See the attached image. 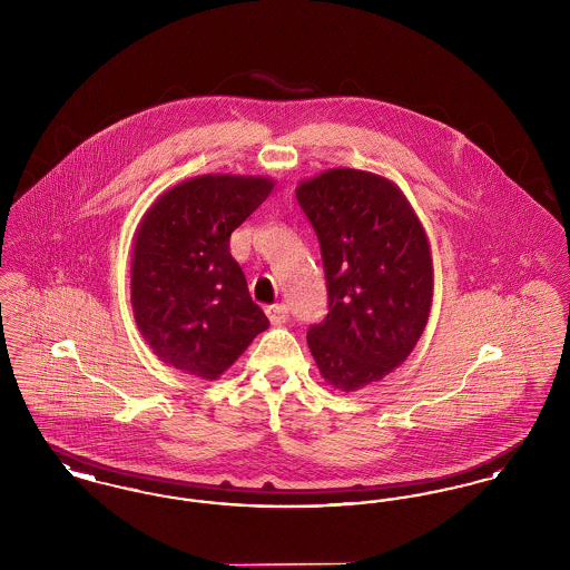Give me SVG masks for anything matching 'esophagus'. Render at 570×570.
Returning <instances> with one entry per match:
<instances>
[{"mask_svg": "<svg viewBox=\"0 0 570 570\" xmlns=\"http://www.w3.org/2000/svg\"><path fill=\"white\" fill-rule=\"evenodd\" d=\"M265 312H267V316H269L272 325H284V323L288 321V316H291V307H288L286 303H275V305H269Z\"/></svg>", "mask_w": 570, "mask_h": 570, "instance_id": "esophagus-1", "label": "esophagus"}]
</instances>
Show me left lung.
<instances>
[{
  "mask_svg": "<svg viewBox=\"0 0 570 570\" xmlns=\"http://www.w3.org/2000/svg\"><path fill=\"white\" fill-rule=\"evenodd\" d=\"M323 256L326 316L307 344L328 384L356 391L412 353L432 307V256L406 198L379 175L333 168L297 188Z\"/></svg>",
  "mask_w": 570,
  "mask_h": 570,
  "instance_id": "8db88e82",
  "label": "left lung"
}]
</instances>
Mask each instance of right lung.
Here are the masks:
<instances>
[{
	"label": "right lung",
	"instance_id": "obj_1",
	"mask_svg": "<svg viewBox=\"0 0 570 570\" xmlns=\"http://www.w3.org/2000/svg\"><path fill=\"white\" fill-rule=\"evenodd\" d=\"M263 177L205 175L166 191L136 233V325L164 363L214 380L269 321L252 301L230 235L272 194Z\"/></svg>",
	"mask_w": 570,
	"mask_h": 570
}]
</instances>
